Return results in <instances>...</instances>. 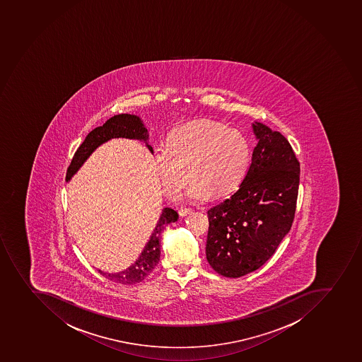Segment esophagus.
Wrapping results in <instances>:
<instances>
[{"instance_id":"34e87169","label":"esophagus","mask_w":362,"mask_h":362,"mask_svg":"<svg viewBox=\"0 0 362 362\" xmlns=\"http://www.w3.org/2000/svg\"><path fill=\"white\" fill-rule=\"evenodd\" d=\"M180 216H189V214H191L192 213V209H180Z\"/></svg>"}]
</instances>
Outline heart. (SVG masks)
I'll return each mask as SVG.
<instances>
[{
  "mask_svg": "<svg viewBox=\"0 0 362 362\" xmlns=\"http://www.w3.org/2000/svg\"><path fill=\"white\" fill-rule=\"evenodd\" d=\"M252 150L240 130L221 123L198 121L173 130L166 146L153 151V162L164 192L177 198L192 178L185 198L204 202L211 194L220 197L235 189L243 180Z\"/></svg>",
  "mask_w": 362,
  "mask_h": 362,
  "instance_id": "1",
  "label": "heart"
}]
</instances>
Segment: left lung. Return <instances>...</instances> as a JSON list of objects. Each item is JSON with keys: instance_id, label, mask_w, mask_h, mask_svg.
<instances>
[{"instance_id": "obj_1", "label": "left lung", "mask_w": 362, "mask_h": 362, "mask_svg": "<svg viewBox=\"0 0 362 362\" xmlns=\"http://www.w3.org/2000/svg\"><path fill=\"white\" fill-rule=\"evenodd\" d=\"M257 144L239 189L207 211L206 259L220 275L241 277L262 267L291 228L299 162L288 139L261 122Z\"/></svg>"}]
</instances>
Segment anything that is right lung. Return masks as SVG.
Returning <instances> with one entry per match:
<instances>
[{"mask_svg": "<svg viewBox=\"0 0 362 362\" xmlns=\"http://www.w3.org/2000/svg\"><path fill=\"white\" fill-rule=\"evenodd\" d=\"M112 139H137L146 143L150 153H153V146L148 143L149 133L141 117L134 114L114 115L113 117L107 119L103 126L92 130L87 135L85 141L81 143V146L78 148L74 158L71 160L70 166L67 168L66 182H69L78 173V170L94 153L96 148H99L101 144L108 142ZM177 219H178V213L175 209L171 207H164L160 219L157 221L156 227L150 235L149 241L144 245V248L139 257L135 259V262L122 272L110 274V272L99 270L100 274L112 282L119 283L124 286L142 282L143 279H146L153 272L160 261V234L165 229L166 226L175 223Z\"/></svg>", "mask_w": 362, "mask_h": 362, "instance_id": "1", "label": "right lung"}]
</instances>
